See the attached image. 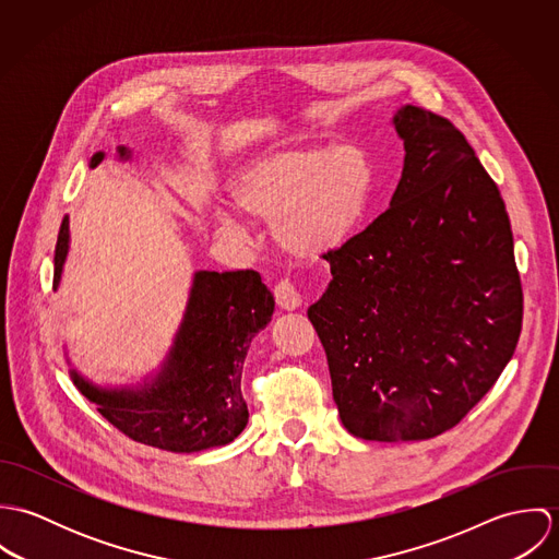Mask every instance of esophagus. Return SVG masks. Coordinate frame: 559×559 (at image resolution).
Listing matches in <instances>:
<instances>
[{
    "instance_id": "esophagus-1",
    "label": "esophagus",
    "mask_w": 559,
    "mask_h": 559,
    "mask_svg": "<svg viewBox=\"0 0 559 559\" xmlns=\"http://www.w3.org/2000/svg\"><path fill=\"white\" fill-rule=\"evenodd\" d=\"M275 301L282 310H297L301 306V295L299 290L288 282V280H282L277 286H275Z\"/></svg>"
}]
</instances>
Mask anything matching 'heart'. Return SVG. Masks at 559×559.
Returning <instances> with one entry per match:
<instances>
[{
    "label": "heart",
    "instance_id": "1",
    "mask_svg": "<svg viewBox=\"0 0 559 559\" xmlns=\"http://www.w3.org/2000/svg\"><path fill=\"white\" fill-rule=\"evenodd\" d=\"M374 160L357 144L282 148L262 153L233 174L228 195L242 215L271 222L273 239L288 255L320 260L359 230L374 195ZM226 235L242 226L215 213Z\"/></svg>",
    "mask_w": 559,
    "mask_h": 559
}]
</instances>
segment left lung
I'll use <instances>...</instances> for the list:
<instances>
[{
	"label": "left lung",
	"mask_w": 559,
	"mask_h": 559,
	"mask_svg": "<svg viewBox=\"0 0 559 559\" xmlns=\"http://www.w3.org/2000/svg\"><path fill=\"white\" fill-rule=\"evenodd\" d=\"M404 167L390 209L326 255L310 310L333 400L366 441L454 428L512 359L523 324L514 240L497 185L443 116H394Z\"/></svg>",
	"instance_id": "left-lung-1"
}]
</instances>
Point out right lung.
I'll return each instance as SVG.
<instances>
[{
	"instance_id": "add662e5",
	"label": "right lung",
	"mask_w": 559,
	"mask_h": 559,
	"mask_svg": "<svg viewBox=\"0 0 559 559\" xmlns=\"http://www.w3.org/2000/svg\"><path fill=\"white\" fill-rule=\"evenodd\" d=\"M120 159H129L124 146ZM90 159V167L103 160ZM69 251V217L56 245L53 286ZM273 295L251 269L198 271L174 346L159 374L140 388L105 390L81 379L73 383L98 413L129 439L165 452H200L235 441L249 411L240 394V372L253 335L273 317Z\"/></svg>"
}]
</instances>
